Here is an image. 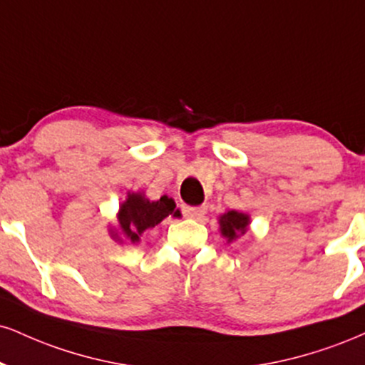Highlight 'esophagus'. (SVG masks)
I'll return each mask as SVG.
<instances>
[{
  "instance_id": "34e87169",
  "label": "esophagus",
  "mask_w": 365,
  "mask_h": 365,
  "mask_svg": "<svg viewBox=\"0 0 365 365\" xmlns=\"http://www.w3.org/2000/svg\"><path fill=\"white\" fill-rule=\"evenodd\" d=\"M182 210H183V216L194 217V219H199L205 214L204 205H200V207H190V205H183Z\"/></svg>"
}]
</instances>
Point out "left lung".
<instances>
[{
	"instance_id": "left-lung-1",
	"label": "left lung",
	"mask_w": 365,
	"mask_h": 365,
	"mask_svg": "<svg viewBox=\"0 0 365 365\" xmlns=\"http://www.w3.org/2000/svg\"><path fill=\"white\" fill-rule=\"evenodd\" d=\"M221 232L222 236H226L227 240H235L236 236L243 235L245 231H247V226L250 222V219L247 214H241V212H236V210H230V212L225 214V216L221 217Z\"/></svg>"
}]
</instances>
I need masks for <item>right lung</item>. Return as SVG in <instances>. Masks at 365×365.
<instances>
[{
  "label": "right lung",
  "instance_id": "add662e5",
  "mask_svg": "<svg viewBox=\"0 0 365 365\" xmlns=\"http://www.w3.org/2000/svg\"><path fill=\"white\" fill-rule=\"evenodd\" d=\"M173 199L163 195L160 200L151 202L144 199L140 194H129L127 200L120 205L118 210V222H120V231L127 240L133 243L139 241V235L146 230H151L160 225L165 217L180 216V210L175 209Z\"/></svg>",
  "mask_w": 365,
  "mask_h": 365
}]
</instances>
